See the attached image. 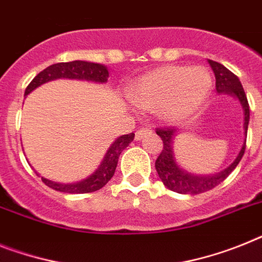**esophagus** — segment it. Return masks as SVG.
I'll list each match as a JSON object with an SVG mask.
<instances>
[{
	"instance_id": "esophagus-1",
	"label": "esophagus",
	"mask_w": 262,
	"mask_h": 262,
	"mask_svg": "<svg viewBox=\"0 0 262 262\" xmlns=\"http://www.w3.org/2000/svg\"><path fill=\"white\" fill-rule=\"evenodd\" d=\"M151 130L150 129H148V127H142V129H140V130L136 132V140H141L142 137H145L146 135H150Z\"/></svg>"
}]
</instances>
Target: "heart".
Returning <instances> with one entry per match:
<instances>
[{"mask_svg":"<svg viewBox=\"0 0 262 262\" xmlns=\"http://www.w3.org/2000/svg\"><path fill=\"white\" fill-rule=\"evenodd\" d=\"M212 88V76L205 68L166 65L138 77L127 96L136 106L156 112L161 120L180 122L201 109Z\"/></svg>","mask_w":262,"mask_h":262,"instance_id":"heart-1","label":"heart"}]
</instances>
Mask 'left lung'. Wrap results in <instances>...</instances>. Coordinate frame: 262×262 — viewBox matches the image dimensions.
Wrapping results in <instances>:
<instances>
[{
    "mask_svg": "<svg viewBox=\"0 0 262 262\" xmlns=\"http://www.w3.org/2000/svg\"><path fill=\"white\" fill-rule=\"evenodd\" d=\"M208 63L212 68L214 77H216V90L219 94H228L236 98L243 107L244 113V142L241 145L238 155L233 160L229 166H226L224 170L213 174H195L188 172L177 161L174 153V140L177 136V129L168 127V129H157V135L161 137L164 142V149L161 155L156 160V170L164 185L173 192L181 193V194H200V193L208 192L210 189L216 188L219 184L230 174L236 169L238 162L245 151V142H247L248 125H249V104H248L247 94L244 92V88L239 82L238 77L233 74L229 69H226L224 65L216 61L208 60Z\"/></svg>",
    "mask_w": 262,
    "mask_h": 262,
    "instance_id": "obj_1",
    "label": "left lung"
}]
</instances>
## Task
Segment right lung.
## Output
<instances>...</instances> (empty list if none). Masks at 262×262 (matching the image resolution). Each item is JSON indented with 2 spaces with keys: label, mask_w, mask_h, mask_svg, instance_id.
I'll use <instances>...</instances> for the list:
<instances>
[{
  "label": "right lung",
  "mask_w": 262,
  "mask_h": 262,
  "mask_svg": "<svg viewBox=\"0 0 262 262\" xmlns=\"http://www.w3.org/2000/svg\"><path fill=\"white\" fill-rule=\"evenodd\" d=\"M107 77H109V70L102 63L88 62V61L80 60L72 61V62H58L54 63V65H50L46 69H43L41 73L37 74L26 88L25 96L32 93L33 90L43 85V83L49 82V81L60 80V78L105 83L107 82ZM133 138H135V133L120 136L118 138H116L106 150V153H105L102 161L98 165V168L92 174L88 176L86 179L81 180V181L62 184V182H56L45 179V177H41L39 173H37V176L41 177L45 185L54 189L57 192L70 193V194L96 192V190L106 185V182L113 177L116 168H117L118 157H120L121 151L133 141Z\"/></svg>",
  "instance_id": "1"
}]
</instances>
